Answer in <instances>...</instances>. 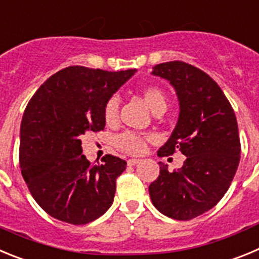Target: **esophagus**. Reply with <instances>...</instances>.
Here are the masks:
<instances>
[{"mask_svg": "<svg viewBox=\"0 0 259 259\" xmlns=\"http://www.w3.org/2000/svg\"><path fill=\"white\" fill-rule=\"evenodd\" d=\"M141 161L142 160H139V158H129V160H127V165H130V166H134V165L139 164Z\"/></svg>", "mask_w": 259, "mask_h": 259, "instance_id": "esophagus-1", "label": "esophagus"}]
</instances>
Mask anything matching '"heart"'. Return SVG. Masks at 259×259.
Returning <instances> with one entry per match:
<instances>
[{
	"label": "heart",
	"instance_id": "heart-1",
	"mask_svg": "<svg viewBox=\"0 0 259 259\" xmlns=\"http://www.w3.org/2000/svg\"><path fill=\"white\" fill-rule=\"evenodd\" d=\"M142 94H143L147 106L150 107L153 113L156 111H160V109L161 111L166 109V97H165L164 92L161 89H158L157 86H146L142 90ZM118 107H120L118 98L112 97L107 101L103 109L104 121L107 124H115L118 117ZM150 138V135L127 130V132L116 135L115 139H113V143L120 151H124V152L130 153V155H141L146 151L147 142Z\"/></svg>",
	"mask_w": 259,
	"mask_h": 259
}]
</instances>
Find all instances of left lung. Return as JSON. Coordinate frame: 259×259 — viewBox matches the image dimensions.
<instances>
[{"label": "left lung", "instance_id": "obj_1", "mask_svg": "<svg viewBox=\"0 0 259 259\" xmlns=\"http://www.w3.org/2000/svg\"><path fill=\"white\" fill-rule=\"evenodd\" d=\"M176 89L179 117L160 157L181 151L183 166L170 173L160 164V176L150 185L152 204L173 220L188 221L210 210L225 196L240 161L237 121L218 83L188 63L166 62L153 67Z\"/></svg>", "mask_w": 259, "mask_h": 259}]
</instances>
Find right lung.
Returning a JSON list of instances; mask_svg holds the SVG:
<instances>
[{"label":"right lung","instance_id":"right-lung-1","mask_svg":"<svg viewBox=\"0 0 259 259\" xmlns=\"http://www.w3.org/2000/svg\"><path fill=\"white\" fill-rule=\"evenodd\" d=\"M135 72L67 67L49 77L27 104L20 169L33 199L51 217L86 225L112 205L126 161L106 155L103 164H92L82 155L81 137L104 129L107 101Z\"/></svg>","mask_w":259,"mask_h":259}]
</instances>
